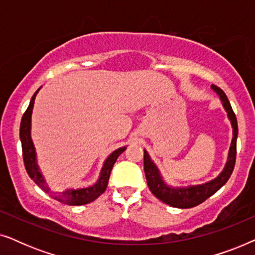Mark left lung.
Here are the masks:
<instances>
[{"label":"left lung","mask_w":255,"mask_h":255,"mask_svg":"<svg viewBox=\"0 0 255 255\" xmlns=\"http://www.w3.org/2000/svg\"><path fill=\"white\" fill-rule=\"evenodd\" d=\"M211 89L217 94L222 102L223 108H224L226 114H228V118L230 123H231L233 134L231 146H230L229 149L228 160H226L224 168L218 174V176L208 181V182L201 184H190V186L187 187L169 186L168 183L165 182L158 166L151 159L148 152L144 149V170L149 190L152 191V194L156 198H159L160 201L170 205V207L188 209L201 204L202 202H204L211 195H214L216 191H218L228 182V180L230 179V176H231L233 172V168H235L237 154V137H238V124H237L236 115L233 113L231 104H230L225 93L215 85H211Z\"/></svg>","instance_id":"obj_1"}]
</instances>
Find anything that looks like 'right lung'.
Masks as SVG:
<instances>
[{"label":"right lung","mask_w":255,"mask_h":255,"mask_svg":"<svg viewBox=\"0 0 255 255\" xmlns=\"http://www.w3.org/2000/svg\"><path fill=\"white\" fill-rule=\"evenodd\" d=\"M41 88V87H40ZM40 88L33 94L32 99L30 101L29 107L25 113H24L22 117V122H20V128H19V138L20 142H22V149H23V159L24 165H25V169L29 176L34 181L40 189H43L45 193L53 197L54 200L60 202V203L67 204V205H83L90 202L95 201L100 195L104 193L107 189L108 181H109L111 169L116 162L118 156L127 149V146L120 147L115 149L113 153H110L109 156L104 160L102 168H101L100 176L97 181L92 186L83 187V188H68L64 191H53L48 187V184L45 180V177L41 173L37 161V153L36 147H34L32 138H31V117H32V110L34 106V100Z\"/></svg>","instance_id":"1"}]
</instances>
